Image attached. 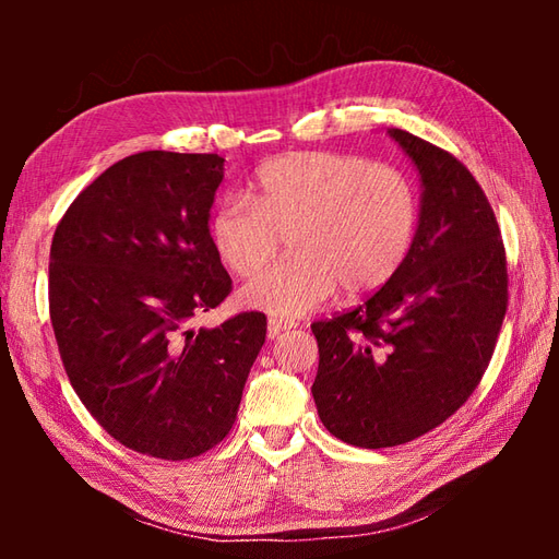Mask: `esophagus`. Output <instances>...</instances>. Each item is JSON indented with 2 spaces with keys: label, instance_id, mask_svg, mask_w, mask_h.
<instances>
[{
  "label": "esophagus",
  "instance_id": "obj_1",
  "mask_svg": "<svg viewBox=\"0 0 559 559\" xmlns=\"http://www.w3.org/2000/svg\"><path fill=\"white\" fill-rule=\"evenodd\" d=\"M295 324L293 322H288V319H276V317H271L269 319V326H266V331H269V338H276L281 331H286V329H293Z\"/></svg>",
  "mask_w": 559,
  "mask_h": 559
}]
</instances>
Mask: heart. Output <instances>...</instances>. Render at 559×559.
Instances as JSON below:
<instances>
[{"instance_id": "obj_1", "label": "heart", "mask_w": 559, "mask_h": 559, "mask_svg": "<svg viewBox=\"0 0 559 559\" xmlns=\"http://www.w3.org/2000/svg\"><path fill=\"white\" fill-rule=\"evenodd\" d=\"M420 223L418 187L396 165L355 153L295 151L261 165L249 197L225 194L209 213L221 264L249 278L276 257L281 235L293 254L247 283L240 300L276 317L346 293L382 288L408 259Z\"/></svg>"}]
</instances>
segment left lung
<instances>
[{
    "label": "left lung",
    "mask_w": 559,
    "mask_h": 559,
    "mask_svg": "<svg viewBox=\"0 0 559 559\" xmlns=\"http://www.w3.org/2000/svg\"><path fill=\"white\" fill-rule=\"evenodd\" d=\"M418 165L423 206L408 259L353 310L312 324V384L326 430L346 444H406L451 418L488 370L507 314V252L466 165L389 129Z\"/></svg>",
    "instance_id": "left-lung-1"
}]
</instances>
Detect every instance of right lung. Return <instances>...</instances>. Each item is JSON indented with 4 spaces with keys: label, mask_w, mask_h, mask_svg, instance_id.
<instances>
[{
    "label": "right lung",
    "mask_w": 559,
    "mask_h": 559,
    "mask_svg": "<svg viewBox=\"0 0 559 559\" xmlns=\"http://www.w3.org/2000/svg\"><path fill=\"white\" fill-rule=\"evenodd\" d=\"M218 153L144 151L110 165L59 221L50 319L83 406L117 442L194 459L230 432L266 317L192 322L233 290L209 240Z\"/></svg>",
    "instance_id": "1"
}]
</instances>
